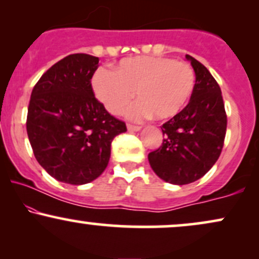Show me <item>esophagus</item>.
Instances as JSON below:
<instances>
[{
	"instance_id": "obj_1",
	"label": "esophagus",
	"mask_w": 259,
	"mask_h": 259,
	"mask_svg": "<svg viewBox=\"0 0 259 259\" xmlns=\"http://www.w3.org/2000/svg\"><path fill=\"white\" fill-rule=\"evenodd\" d=\"M127 130H129V132H132V133H134V132H139V130H141V126H138V125H132V124H127Z\"/></svg>"
}]
</instances>
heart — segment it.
<instances>
[{"label":"heart","instance_id":"1","mask_svg":"<svg viewBox=\"0 0 259 259\" xmlns=\"http://www.w3.org/2000/svg\"><path fill=\"white\" fill-rule=\"evenodd\" d=\"M96 99L111 114H120L135 97L139 101L126 111L130 119L154 115L167 120L183 111L195 88V73L185 62L167 57L136 56L124 58L113 72L100 68L91 79Z\"/></svg>","mask_w":259,"mask_h":259}]
</instances>
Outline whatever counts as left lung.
<instances>
[{"label":"left lung","instance_id":"obj_1","mask_svg":"<svg viewBox=\"0 0 259 259\" xmlns=\"http://www.w3.org/2000/svg\"><path fill=\"white\" fill-rule=\"evenodd\" d=\"M196 81L189 105L162 125L164 139L148 153L151 168L162 180L185 185L203 177L214 165L224 145L227 113L221 88L209 70L186 55Z\"/></svg>","mask_w":259,"mask_h":259}]
</instances>
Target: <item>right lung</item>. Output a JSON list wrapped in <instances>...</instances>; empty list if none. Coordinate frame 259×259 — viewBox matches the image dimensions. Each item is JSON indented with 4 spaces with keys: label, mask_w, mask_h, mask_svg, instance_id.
Wrapping results in <instances>:
<instances>
[{
    "label": "right lung",
    "mask_w": 259,
    "mask_h": 259,
    "mask_svg": "<svg viewBox=\"0 0 259 259\" xmlns=\"http://www.w3.org/2000/svg\"><path fill=\"white\" fill-rule=\"evenodd\" d=\"M99 57L75 53L53 64L34 86L26 133L38 164L72 185L94 181L105 171L113 139L124 121L106 111L92 91Z\"/></svg>",
    "instance_id": "right-lung-1"
}]
</instances>
